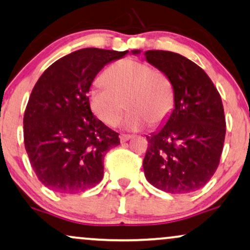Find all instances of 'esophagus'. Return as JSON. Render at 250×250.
<instances>
[{
    "label": "esophagus",
    "instance_id": "obj_1",
    "mask_svg": "<svg viewBox=\"0 0 250 250\" xmlns=\"http://www.w3.org/2000/svg\"><path fill=\"white\" fill-rule=\"evenodd\" d=\"M133 137L131 136V135H121V136H120V141H121V143H125V142H127V141H129L130 140V138Z\"/></svg>",
    "mask_w": 250,
    "mask_h": 250
}]
</instances>
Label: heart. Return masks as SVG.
<instances>
[{
    "label": "heart",
    "mask_w": 250,
    "mask_h": 250,
    "mask_svg": "<svg viewBox=\"0 0 250 250\" xmlns=\"http://www.w3.org/2000/svg\"><path fill=\"white\" fill-rule=\"evenodd\" d=\"M104 85H95L87 93L88 106L99 121L114 127L127 107L125 128L138 130L150 122L163 123L173 107V87L167 76L146 62L123 59L102 73Z\"/></svg>",
    "instance_id": "obj_1"
}]
</instances>
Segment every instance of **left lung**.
<instances>
[{"mask_svg": "<svg viewBox=\"0 0 250 250\" xmlns=\"http://www.w3.org/2000/svg\"><path fill=\"white\" fill-rule=\"evenodd\" d=\"M144 56L170 79L174 104L163 127L146 136V178L167 193L199 190L220 162L226 135L221 96L205 71L184 56L155 50Z\"/></svg>", "mask_w": 250, "mask_h": 250, "instance_id": "obj_1", "label": "left lung"}]
</instances>
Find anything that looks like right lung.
<instances>
[{
    "label": "right lung",
    "mask_w": 250,
    "mask_h": 250,
    "mask_svg": "<svg viewBox=\"0 0 250 250\" xmlns=\"http://www.w3.org/2000/svg\"><path fill=\"white\" fill-rule=\"evenodd\" d=\"M127 53L74 51L36 83L24 113V146L36 176L50 190L77 193L101 182L104 155L120 138L93 115L87 93L104 65Z\"/></svg>",
    "instance_id": "add662e5"
}]
</instances>
